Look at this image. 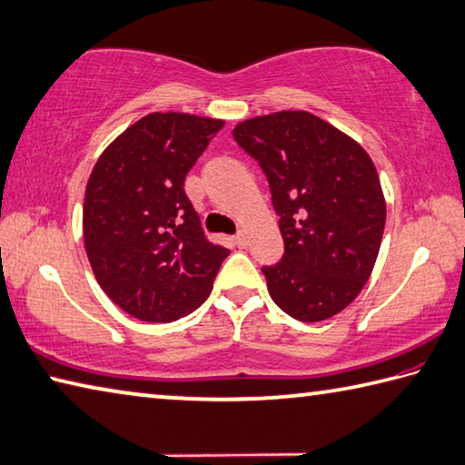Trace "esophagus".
I'll return each instance as SVG.
<instances>
[{"label": "esophagus", "instance_id": "1", "mask_svg": "<svg viewBox=\"0 0 465 465\" xmlns=\"http://www.w3.org/2000/svg\"><path fill=\"white\" fill-rule=\"evenodd\" d=\"M234 242H236V247H241V249H244L249 244V234L244 232V231H241V232H236V236H234Z\"/></svg>", "mask_w": 465, "mask_h": 465}]
</instances>
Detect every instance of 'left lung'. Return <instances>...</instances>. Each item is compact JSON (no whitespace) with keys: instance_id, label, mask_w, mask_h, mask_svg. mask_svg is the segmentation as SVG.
Listing matches in <instances>:
<instances>
[{"instance_id":"8db88e82","label":"left lung","mask_w":465,"mask_h":465,"mask_svg":"<svg viewBox=\"0 0 465 465\" xmlns=\"http://www.w3.org/2000/svg\"><path fill=\"white\" fill-rule=\"evenodd\" d=\"M265 172L285 252L262 267L271 300L300 322H322L356 300L379 257L387 204L371 155L308 111H279L234 127Z\"/></svg>"}]
</instances>
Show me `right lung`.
Returning <instances> with one entry per match:
<instances>
[{
    "instance_id": "add662e5",
    "label": "right lung",
    "mask_w": 465,
    "mask_h": 465,
    "mask_svg": "<svg viewBox=\"0 0 465 465\" xmlns=\"http://www.w3.org/2000/svg\"><path fill=\"white\" fill-rule=\"evenodd\" d=\"M224 121L150 113L101 153L84 192L86 257L101 289L142 322H173L213 292L229 249L210 242L183 180Z\"/></svg>"
}]
</instances>
